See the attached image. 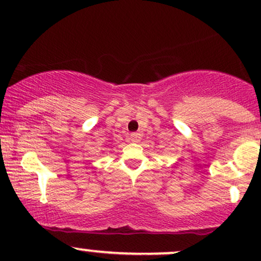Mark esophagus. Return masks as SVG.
Masks as SVG:
<instances>
[{"mask_svg": "<svg viewBox=\"0 0 261 261\" xmlns=\"http://www.w3.org/2000/svg\"><path fill=\"white\" fill-rule=\"evenodd\" d=\"M141 139H142V136H141V134L134 133V134H131V135H130V140H131V142H134V143L140 142Z\"/></svg>", "mask_w": 261, "mask_h": 261, "instance_id": "obj_1", "label": "esophagus"}]
</instances>
